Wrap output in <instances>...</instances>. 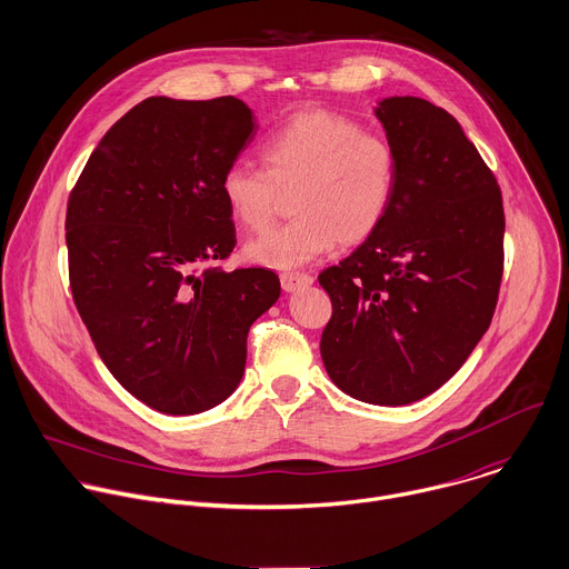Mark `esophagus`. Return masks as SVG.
Here are the masks:
<instances>
[{
  "label": "esophagus",
  "instance_id": "obj_1",
  "mask_svg": "<svg viewBox=\"0 0 569 569\" xmlns=\"http://www.w3.org/2000/svg\"><path fill=\"white\" fill-rule=\"evenodd\" d=\"M281 286L286 292H297L308 286H312V277L306 272H283L281 274Z\"/></svg>",
  "mask_w": 569,
  "mask_h": 569
}]
</instances>
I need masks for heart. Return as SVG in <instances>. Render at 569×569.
Listing matches in <instances>:
<instances>
[{
	"instance_id": "heart-1",
	"label": "heart",
	"mask_w": 569,
	"mask_h": 569,
	"mask_svg": "<svg viewBox=\"0 0 569 569\" xmlns=\"http://www.w3.org/2000/svg\"><path fill=\"white\" fill-rule=\"evenodd\" d=\"M259 156L263 169L234 162L223 171L221 194L246 230L261 232L272 223L281 194L292 192L295 219L246 248V257L266 268H301L328 254L337 241H366L396 194L398 158L391 142L332 111L295 113L261 140Z\"/></svg>"
}]
</instances>
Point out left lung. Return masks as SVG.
Segmentation results:
<instances>
[{"label": "left lung", "instance_id": "8db88e82", "mask_svg": "<svg viewBox=\"0 0 569 569\" xmlns=\"http://www.w3.org/2000/svg\"><path fill=\"white\" fill-rule=\"evenodd\" d=\"M375 116L398 158L396 194L380 228L319 274L332 301L321 359L346 396L405 407L451 380L487 332L505 212L491 169L451 113L393 96Z\"/></svg>", "mask_w": 569, "mask_h": 569}]
</instances>
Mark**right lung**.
I'll return each mask as SVG.
<instances>
[{"instance_id": "obj_1", "label": "right lung", "mask_w": 569, "mask_h": 569, "mask_svg": "<svg viewBox=\"0 0 569 569\" xmlns=\"http://www.w3.org/2000/svg\"><path fill=\"white\" fill-rule=\"evenodd\" d=\"M232 96H153L89 156L67 208L76 308L111 375L167 416L228 400L250 326L279 299L272 270H226L237 246L223 171L254 140Z\"/></svg>"}]
</instances>
